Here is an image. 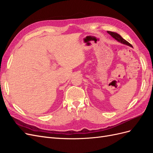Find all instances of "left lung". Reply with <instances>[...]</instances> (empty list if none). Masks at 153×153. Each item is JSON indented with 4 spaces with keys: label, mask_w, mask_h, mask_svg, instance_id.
Segmentation results:
<instances>
[{
    "label": "left lung",
    "mask_w": 153,
    "mask_h": 153,
    "mask_svg": "<svg viewBox=\"0 0 153 153\" xmlns=\"http://www.w3.org/2000/svg\"><path fill=\"white\" fill-rule=\"evenodd\" d=\"M107 32L110 35L112 36L114 39H115L117 41H118L119 42L121 43H123L124 45H128V46H129V47H132V45L130 43H129V42H128L126 40H125L124 39H123L121 36H120L119 34H118L117 33H116V32H111V31H107Z\"/></svg>",
    "instance_id": "8db88e82"
}]
</instances>
